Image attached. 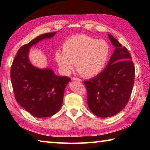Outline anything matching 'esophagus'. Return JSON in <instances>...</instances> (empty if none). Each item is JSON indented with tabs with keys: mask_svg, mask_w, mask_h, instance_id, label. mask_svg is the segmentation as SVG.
I'll use <instances>...</instances> for the list:
<instances>
[{
	"mask_svg": "<svg viewBox=\"0 0 150 150\" xmlns=\"http://www.w3.org/2000/svg\"><path fill=\"white\" fill-rule=\"evenodd\" d=\"M73 80L79 81V82H81V81H82V80H81V79H79V78H77V77H73Z\"/></svg>",
	"mask_w": 150,
	"mask_h": 150,
	"instance_id": "34e87169",
	"label": "esophagus"
}]
</instances>
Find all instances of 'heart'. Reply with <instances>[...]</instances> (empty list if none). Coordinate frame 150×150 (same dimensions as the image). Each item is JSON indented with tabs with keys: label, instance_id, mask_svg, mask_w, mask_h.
<instances>
[{
	"label": "heart",
	"instance_id": "heart-1",
	"mask_svg": "<svg viewBox=\"0 0 150 150\" xmlns=\"http://www.w3.org/2000/svg\"><path fill=\"white\" fill-rule=\"evenodd\" d=\"M63 52L57 51L55 60L62 71L68 74L75 63L81 75L91 77L99 74L110 56V46L107 42L85 34L73 35L65 40Z\"/></svg>",
	"mask_w": 150,
	"mask_h": 150
}]
</instances>
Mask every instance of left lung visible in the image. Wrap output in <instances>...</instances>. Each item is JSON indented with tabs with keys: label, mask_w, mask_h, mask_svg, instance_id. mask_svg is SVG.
I'll return each instance as SVG.
<instances>
[{
	"label": "left lung",
	"mask_w": 150,
	"mask_h": 150,
	"mask_svg": "<svg viewBox=\"0 0 150 150\" xmlns=\"http://www.w3.org/2000/svg\"><path fill=\"white\" fill-rule=\"evenodd\" d=\"M115 50L105 69L85 81L91 111L101 118L112 116L125 107L132 91L135 68L126 47L108 34Z\"/></svg>",
	"instance_id": "1"
}]
</instances>
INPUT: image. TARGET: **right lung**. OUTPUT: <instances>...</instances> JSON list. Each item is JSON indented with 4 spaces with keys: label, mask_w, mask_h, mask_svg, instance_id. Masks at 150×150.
<instances>
[{
    "label": "right lung",
    "mask_w": 150,
    "mask_h": 150,
    "mask_svg": "<svg viewBox=\"0 0 150 150\" xmlns=\"http://www.w3.org/2000/svg\"><path fill=\"white\" fill-rule=\"evenodd\" d=\"M55 34H42L22 46L11 66V79L14 97L20 106L37 118L48 117L59 110L65 88L71 81L66 76L55 75L50 69H38L29 62L30 47Z\"/></svg>",
    "instance_id": "add662e5"
}]
</instances>
